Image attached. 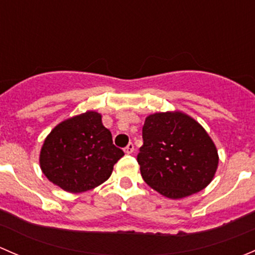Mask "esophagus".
<instances>
[{"label":"esophagus","mask_w":255,"mask_h":255,"mask_svg":"<svg viewBox=\"0 0 255 255\" xmlns=\"http://www.w3.org/2000/svg\"><path fill=\"white\" fill-rule=\"evenodd\" d=\"M133 150H134V144L128 143V145L125 148V153L130 154V153H133Z\"/></svg>","instance_id":"esophagus-1"}]
</instances>
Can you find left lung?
<instances>
[{"instance_id": "obj_1", "label": "left lung", "mask_w": 255, "mask_h": 255, "mask_svg": "<svg viewBox=\"0 0 255 255\" xmlns=\"http://www.w3.org/2000/svg\"><path fill=\"white\" fill-rule=\"evenodd\" d=\"M137 155L144 181L170 199H182L207 186L218 164L206 130L181 112L154 113L144 122Z\"/></svg>"}]
</instances>
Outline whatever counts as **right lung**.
<instances>
[{
	"label": "right lung",
	"instance_id": "obj_1",
	"mask_svg": "<svg viewBox=\"0 0 255 255\" xmlns=\"http://www.w3.org/2000/svg\"><path fill=\"white\" fill-rule=\"evenodd\" d=\"M123 155L102 125L101 115L89 111L51 130L40 151V168L53 184L76 194L106 181Z\"/></svg>",
	"mask_w": 255,
	"mask_h": 255
}]
</instances>
